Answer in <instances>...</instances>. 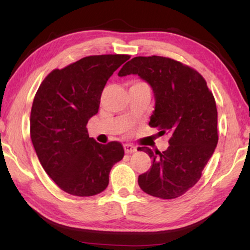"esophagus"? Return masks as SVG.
<instances>
[{
    "label": "esophagus",
    "mask_w": 250,
    "mask_h": 250,
    "mask_svg": "<svg viewBox=\"0 0 250 250\" xmlns=\"http://www.w3.org/2000/svg\"><path fill=\"white\" fill-rule=\"evenodd\" d=\"M124 150H125L126 153H132V152L136 151V146H133V145H129V143H125Z\"/></svg>",
    "instance_id": "34e87169"
}]
</instances>
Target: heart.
<instances>
[{"mask_svg": "<svg viewBox=\"0 0 250 250\" xmlns=\"http://www.w3.org/2000/svg\"><path fill=\"white\" fill-rule=\"evenodd\" d=\"M132 85H146L145 82H141V81H134V82H132ZM146 86H148V85H146Z\"/></svg>", "mask_w": 250, "mask_h": 250, "instance_id": "obj_1", "label": "heart"}]
</instances>
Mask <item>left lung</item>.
Instances as JSON below:
<instances>
[{"label":"left lung","mask_w":250,"mask_h":250,"mask_svg":"<svg viewBox=\"0 0 250 250\" xmlns=\"http://www.w3.org/2000/svg\"><path fill=\"white\" fill-rule=\"evenodd\" d=\"M139 75L155 94V111L149 125L169 134L165 151H145L152 159L148 172L139 175L141 189L150 196L174 199L200 180L217 146V109L214 95L201 75L170 58L135 57L118 76Z\"/></svg>","instance_id":"8db88e82"}]
</instances>
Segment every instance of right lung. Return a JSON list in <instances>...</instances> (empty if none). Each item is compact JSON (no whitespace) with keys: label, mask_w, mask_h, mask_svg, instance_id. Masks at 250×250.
<instances>
[{"label":"right lung","mask_w":250,"mask_h":250,"mask_svg":"<svg viewBox=\"0 0 250 250\" xmlns=\"http://www.w3.org/2000/svg\"><path fill=\"white\" fill-rule=\"evenodd\" d=\"M127 54L82 58L44 78L30 111V139L41 165L64 192L98 194L108 187L111 167L124 157L122 143H98L87 133L109 77Z\"/></svg>","instance_id":"1"}]
</instances>
